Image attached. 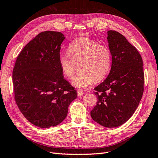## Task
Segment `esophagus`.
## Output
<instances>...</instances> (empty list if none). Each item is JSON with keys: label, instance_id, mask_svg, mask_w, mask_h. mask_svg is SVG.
Wrapping results in <instances>:
<instances>
[{"label": "esophagus", "instance_id": "1", "mask_svg": "<svg viewBox=\"0 0 158 158\" xmlns=\"http://www.w3.org/2000/svg\"><path fill=\"white\" fill-rule=\"evenodd\" d=\"M85 94V92L82 90H78V96H82L84 94Z\"/></svg>", "mask_w": 158, "mask_h": 158}]
</instances>
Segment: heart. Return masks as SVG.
Segmentation results:
<instances>
[{
  "label": "heart",
  "instance_id": "heart-1",
  "mask_svg": "<svg viewBox=\"0 0 158 158\" xmlns=\"http://www.w3.org/2000/svg\"><path fill=\"white\" fill-rule=\"evenodd\" d=\"M112 56L106 45L87 37L71 41L67 53L60 54L59 64L64 77L72 79L79 65L80 71L75 76L73 84L76 87L85 88L94 81L100 82L106 77L111 67Z\"/></svg>",
  "mask_w": 158,
  "mask_h": 158
}]
</instances>
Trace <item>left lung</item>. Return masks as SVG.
I'll return each instance as SVG.
<instances>
[{"mask_svg":"<svg viewBox=\"0 0 158 158\" xmlns=\"http://www.w3.org/2000/svg\"><path fill=\"white\" fill-rule=\"evenodd\" d=\"M107 35L111 69L94 88L98 102L90 113L99 125L114 128L126 123L136 111L144 92V73L141 55L125 37L112 30Z\"/></svg>","mask_w":158,"mask_h":158,"instance_id":"obj_1","label":"left lung"}]
</instances>
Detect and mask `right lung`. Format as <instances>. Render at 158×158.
<instances>
[{"mask_svg":"<svg viewBox=\"0 0 158 158\" xmlns=\"http://www.w3.org/2000/svg\"><path fill=\"white\" fill-rule=\"evenodd\" d=\"M64 39L59 31L41 32L23 47L13 69L14 99L27 120L40 128L63 121L69 105L77 97L59 64Z\"/></svg>","mask_w":158,"mask_h":158,"instance_id":"obj_1","label":"right lung"}]
</instances>
